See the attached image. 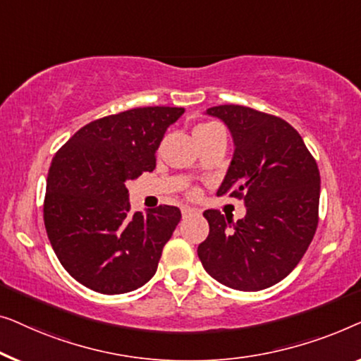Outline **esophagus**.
<instances>
[{"instance_id": "obj_1", "label": "esophagus", "mask_w": 361, "mask_h": 361, "mask_svg": "<svg viewBox=\"0 0 361 361\" xmlns=\"http://www.w3.org/2000/svg\"><path fill=\"white\" fill-rule=\"evenodd\" d=\"M181 214H183V217H191L195 214H200V209H196V207H190V206H183Z\"/></svg>"}]
</instances>
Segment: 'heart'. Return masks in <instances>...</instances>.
Listing matches in <instances>:
<instances>
[{
    "instance_id": "heart-1",
    "label": "heart",
    "mask_w": 361,
    "mask_h": 361,
    "mask_svg": "<svg viewBox=\"0 0 361 361\" xmlns=\"http://www.w3.org/2000/svg\"><path fill=\"white\" fill-rule=\"evenodd\" d=\"M212 126H217V124H200V126H197V128H195V130H202V129L212 128Z\"/></svg>"
}]
</instances>
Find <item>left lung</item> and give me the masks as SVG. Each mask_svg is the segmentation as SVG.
Listing matches in <instances>:
<instances>
[{"mask_svg":"<svg viewBox=\"0 0 361 361\" xmlns=\"http://www.w3.org/2000/svg\"><path fill=\"white\" fill-rule=\"evenodd\" d=\"M206 114L231 130L233 157L217 196L243 200L247 214L232 222L204 211L209 235L197 257L209 275L238 291H260L298 265L319 222L321 176L299 132L276 116L238 104Z\"/></svg>","mask_w":361,"mask_h":361,"instance_id":"1","label":"left lung"}]
</instances>
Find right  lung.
I'll return each instance as SVG.
<instances>
[{"mask_svg": "<svg viewBox=\"0 0 361 361\" xmlns=\"http://www.w3.org/2000/svg\"><path fill=\"white\" fill-rule=\"evenodd\" d=\"M183 108L149 106L86 124L50 164L44 222L62 267L103 294L134 291L155 275L181 212L132 214L126 183L155 169V152Z\"/></svg>", "mask_w": 361, "mask_h": 361, "instance_id": "obj_1", "label": "right lung"}]
</instances>
